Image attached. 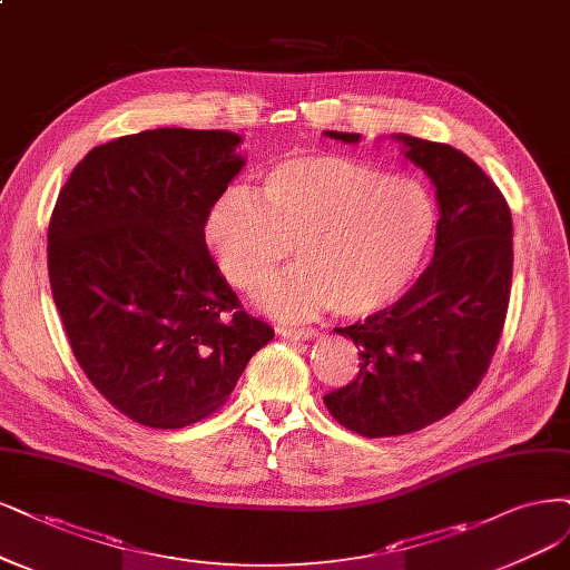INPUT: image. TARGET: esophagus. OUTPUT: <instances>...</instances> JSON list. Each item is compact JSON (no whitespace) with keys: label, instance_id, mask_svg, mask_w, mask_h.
Returning <instances> with one entry per match:
<instances>
[{"label":"esophagus","instance_id":"1","mask_svg":"<svg viewBox=\"0 0 570 570\" xmlns=\"http://www.w3.org/2000/svg\"><path fill=\"white\" fill-rule=\"evenodd\" d=\"M278 335L287 337V340H308V337H316V330L313 327H278Z\"/></svg>","mask_w":570,"mask_h":570}]
</instances>
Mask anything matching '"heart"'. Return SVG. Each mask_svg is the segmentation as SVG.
Returning a JSON list of instances; mask_svg holds the SVG:
<instances>
[{"label":"heart","mask_w":570,"mask_h":570,"mask_svg":"<svg viewBox=\"0 0 570 570\" xmlns=\"http://www.w3.org/2000/svg\"><path fill=\"white\" fill-rule=\"evenodd\" d=\"M434 222V203L417 181L337 153H299L264 174L259 198L224 193L207 212L205 240L243 292L259 289L294 243L302 262L268 283L264 308L306 318L332 306L358 318L407 287Z\"/></svg>","instance_id":"obj_1"}]
</instances>
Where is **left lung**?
<instances>
[{
    "label": "left lung",
    "mask_w": 570,
    "mask_h": 570,
    "mask_svg": "<svg viewBox=\"0 0 570 570\" xmlns=\"http://www.w3.org/2000/svg\"><path fill=\"white\" fill-rule=\"evenodd\" d=\"M399 141L434 181L441 219L434 259L417 283L396 304L335 327L358 346L361 370L323 401L342 426L367 439L412 434L472 396L500 344L512 292V212L493 179L453 146L403 134Z\"/></svg>",
    "instance_id": "1"
}]
</instances>
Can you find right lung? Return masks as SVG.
Instances as JSON below:
<instances>
[{
    "instance_id": "right-lung-1",
    "label": "right lung",
    "mask_w": 570,
    "mask_h": 570,
    "mask_svg": "<svg viewBox=\"0 0 570 570\" xmlns=\"http://www.w3.org/2000/svg\"><path fill=\"white\" fill-rule=\"evenodd\" d=\"M238 134L146 129L96 146L58 193L49 283L75 361L153 429L217 412L273 330L240 306L205 219L245 165Z\"/></svg>"
}]
</instances>
